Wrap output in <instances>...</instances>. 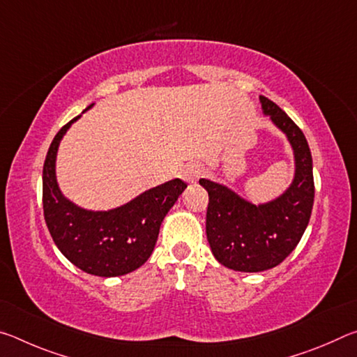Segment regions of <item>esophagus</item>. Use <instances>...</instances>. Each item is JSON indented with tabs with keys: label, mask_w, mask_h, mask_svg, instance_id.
Here are the masks:
<instances>
[{
	"label": "esophagus",
	"mask_w": 357,
	"mask_h": 357,
	"mask_svg": "<svg viewBox=\"0 0 357 357\" xmlns=\"http://www.w3.org/2000/svg\"><path fill=\"white\" fill-rule=\"evenodd\" d=\"M202 174H203V167L200 164L192 162V164L184 167L183 179L185 181V183H195V181L202 178Z\"/></svg>",
	"instance_id": "obj_1"
}]
</instances>
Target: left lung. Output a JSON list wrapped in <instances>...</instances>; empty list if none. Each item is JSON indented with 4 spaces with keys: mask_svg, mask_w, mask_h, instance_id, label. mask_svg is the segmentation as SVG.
<instances>
[{
    "mask_svg": "<svg viewBox=\"0 0 357 357\" xmlns=\"http://www.w3.org/2000/svg\"><path fill=\"white\" fill-rule=\"evenodd\" d=\"M263 114L285 134L294 155V178L274 200L253 204L229 187L200 179L208 190L206 236L217 261L239 273H261L280 264L309 225L315 185L309 143L291 118L264 96Z\"/></svg>",
    "mask_w": 357,
    "mask_h": 357,
    "instance_id": "8db88e82",
    "label": "left lung"
}]
</instances>
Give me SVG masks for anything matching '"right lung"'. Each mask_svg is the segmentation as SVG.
Returning <instances> with one entry per match:
<instances>
[{
	"label": "right lung",
	"mask_w": 357,
	"mask_h": 357,
	"mask_svg": "<svg viewBox=\"0 0 357 357\" xmlns=\"http://www.w3.org/2000/svg\"><path fill=\"white\" fill-rule=\"evenodd\" d=\"M78 118L69 121L48 148L42 172L45 223L59 252L84 273L99 277L129 274L148 261L162 220L187 184L181 179L167 181L108 211L78 206L63 195L56 181L59 143Z\"/></svg>",
	"instance_id": "right-lung-1"
}]
</instances>
